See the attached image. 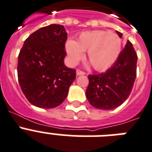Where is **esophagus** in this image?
Instances as JSON below:
<instances>
[{
	"mask_svg": "<svg viewBox=\"0 0 152 152\" xmlns=\"http://www.w3.org/2000/svg\"><path fill=\"white\" fill-rule=\"evenodd\" d=\"M76 75H77V76L85 75V72H83V71H81V70H80V69H77V70H76Z\"/></svg>",
	"mask_w": 152,
	"mask_h": 152,
	"instance_id": "esophagus-1",
	"label": "esophagus"
}]
</instances>
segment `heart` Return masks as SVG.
Returning <instances> with one entry per match:
<instances>
[{"instance_id": "heart-1", "label": "heart", "mask_w": 152, "mask_h": 152, "mask_svg": "<svg viewBox=\"0 0 152 152\" xmlns=\"http://www.w3.org/2000/svg\"><path fill=\"white\" fill-rule=\"evenodd\" d=\"M65 50L71 64H76L87 51V58L97 71L110 68L119 58L122 40L115 33L94 30L80 33L76 40H68Z\"/></svg>"}]
</instances>
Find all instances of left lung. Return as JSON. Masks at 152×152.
Returning <instances> with one entry per match:
<instances>
[{
    "label": "left lung",
    "mask_w": 152,
    "mask_h": 152,
    "mask_svg": "<svg viewBox=\"0 0 152 152\" xmlns=\"http://www.w3.org/2000/svg\"><path fill=\"white\" fill-rule=\"evenodd\" d=\"M119 37L123 34L116 31ZM137 55L127 40L114 65L105 72L89 75L86 96L91 105L111 110L121 105L131 93L137 76Z\"/></svg>",
    "instance_id": "left-lung-1"
}]
</instances>
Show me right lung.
<instances>
[{"label": "right lung", "mask_w": 152, "mask_h": 152, "mask_svg": "<svg viewBox=\"0 0 152 152\" xmlns=\"http://www.w3.org/2000/svg\"><path fill=\"white\" fill-rule=\"evenodd\" d=\"M66 40L65 27L51 24L25 40L18 55L17 72L21 89L33 105L55 108L67 97L76 79V70L64 64Z\"/></svg>", "instance_id": "obj_1"}]
</instances>
